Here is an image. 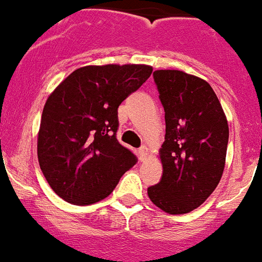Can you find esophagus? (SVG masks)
I'll use <instances>...</instances> for the list:
<instances>
[{
    "label": "esophagus",
    "mask_w": 262,
    "mask_h": 262,
    "mask_svg": "<svg viewBox=\"0 0 262 262\" xmlns=\"http://www.w3.org/2000/svg\"><path fill=\"white\" fill-rule=\"evenodd\" d=\"M146 156H148V148L146 146H141V148L138 149V158H140V161H144Z\"/></svg>",
    "instance_id": "34e87169"
}]
</instances>
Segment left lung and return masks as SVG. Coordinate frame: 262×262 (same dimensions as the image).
Segmentation results:
<instances>
[{"label":"left lung","mask_w":262,"mask_h":262,"mask_svg":"<svg viewBox=\"0 0 262 262\" xmlns=\"http://www.w3.org/2000/svg\"><path fill=\"white\" fill-rule=\"evenodd\" d=\"M153 78L166 127L160 149L164 172L148 195L164 212L184 214L199 208L219 185L229 127L206 81L181 70H156Z\"/></svg>","instance_id":"1"}]
</instances>
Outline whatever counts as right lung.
<instances>
[{"instance_id": "1", "label": "right lung", "mask_w": 262, "mask_h": 262, "mask_svg": "<svg viewBox=\"0 0 262 262\" xmlns=\"http://www.w3.org/2000/svg\"><path fill=\"white\" fill-rule=\"evenodd\" d=\"M148 65H102L74 70L46 100L37 142L50 188L76 205L113 192L137 157L118 142V106L150 77Z\"/></svg>"}]
</instances>
